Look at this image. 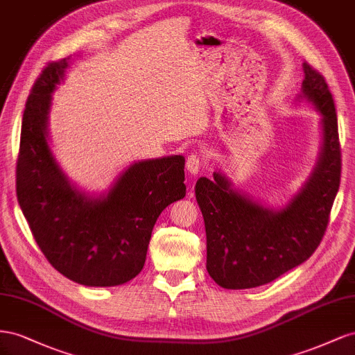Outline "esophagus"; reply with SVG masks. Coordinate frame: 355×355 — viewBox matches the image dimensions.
Returning <instances> with one entry per match:
<instances>
[{
	"label": "esophagus",
	"mask_w": 355,
	"mask_h": 355,
	"mask_svg": "<svg viewBox=\"0 0 355 355\" xmlns=\"http://www.w3.org/2000/svg\"><path fill=\"white\" fill-rule=\"evenodd\" d=\"M202 166V160L198 155H190L186 162V168L190 172V175H196Z\"/></svg>",
	"instance_id": "1"
}]
</instances>
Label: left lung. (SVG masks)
Listing matches in <instances>:
<instances>
[{
	"mask_svg": "<svg viewBox=\"0 0 355 355\" xmlns=\"http://www.w3.org/2000/svg\"><path fill=\"white\" fill-rule=\"evenodd\" d=\"M299 101L315 108L321 146L315 166L284 204L272 207L241 191L221 171L200 177L195 193L207 232V270L223 288L265 286L302 265L327 229L340 184L336 108L324 77L303 64Z\"/></svg>",
	"mask_w": 355,
	"mask_h": 355,
	"instance_id": "8db88e82",
	"label": "left lung"
}]
</instances>
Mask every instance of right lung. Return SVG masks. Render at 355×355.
Instances as JSON below:
<instances>
[{"label":"right lung","mask_w":355,"mask_h":355,"mask_svg":"<svg viewBox=\"0 0 355 355\" xmlns=\"http://www.w3.org/2000/svg\"><path fill=\"white\" fill-rule=\"evenodd\" d=\"M71 56L49 64L28 98L16 191L40 250L58 272L86 287H114L143 269L160 212L186 196L184 156L138 160L107 190L71 181L50 146L53 94Z\"/></svg>","instance_id":"right-lung-1"}]
</instances>
